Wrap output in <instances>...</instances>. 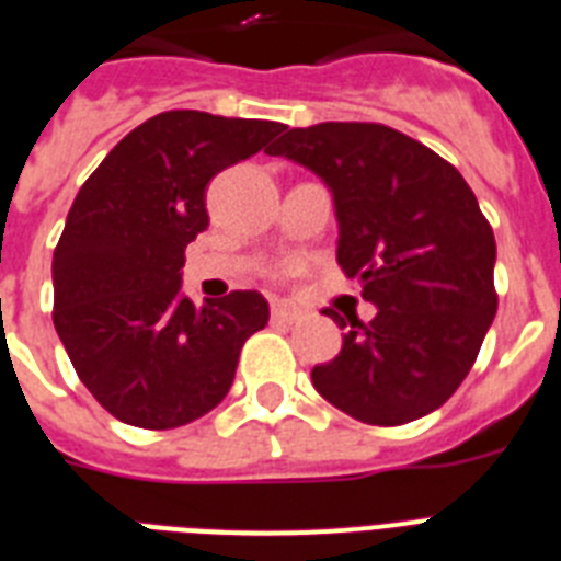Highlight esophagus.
<instances>
[{"label": "esophagus", "mask_w": 561, "mask_h": 561, "mask_svg": "<svg viewBox=\"0 0 561 561\" xmlns=\"http://www.w3.org/2000/svg\"><path fill=\"white\" fill-rule=\"evenodd\" d=\"M299 320V314L288 306H273L271 308V323L276 325H294Z\"/></svg>", "instance_id": "esophagus-1"}]
</instances>
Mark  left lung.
Segmentation results:
<instances>
[{"label": "left lung", "mask_w": 561, "mask_h": 561, "mask_svg": "<svg viewBox=\"0 0 561 561\" xmlns=\"http://www.w3.org/2000/svg\"><path fill=\"white\" fill-rule=\"evenodd\" d=\"M334 194L337 264L378 306L350 317L341 355L311 369L317 392L367 425H408L451 399L497 311L495 236L462 174L375 122L294 127L267 148Z\"/></svg>", "instance_id": "left-lung-1"}]
</instances>
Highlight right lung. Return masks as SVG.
I'll return each instance as SVG.
<instances>
[{"label":"right lung","mask_w":561,"mask_h":561,"mask_svg":"<svg viewBox=\"0 0 561 561\" xmlns=\"http://www.w3.org/2000/svg\"><path fill=\"white\" fill-rule=\"evenodd\" d=\"M282 130L169 110L130 130L75 197L51 262V320L83 387L118 422L169 431L218 408L241 346L267 325L255 290L194 308L180 267L209 227V180Z\"/></svg>","instance_id":"1"}]
</instances>
